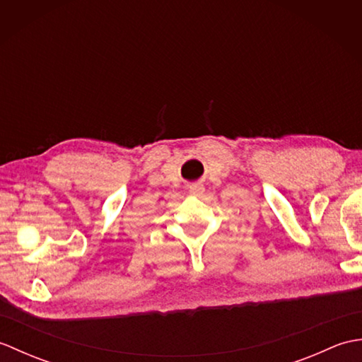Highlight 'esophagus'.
Listing matches in <instances>:
<instances>
[{"label": "esophagus", "instance_id": "obj_1", "mask_svg": "<svg viewBox=\"0 0 362 362\" xmlns=\"http://www.w3.org/2000/svg\"><path fill=\"white\" fill-rule=\"evenodd\" d=\"M189 193L193 196H201L204 193V187L202 185H193L189 187Z\"/></svg>", "mask_w": 362, "mask_h": 362}]
</instances>
